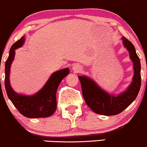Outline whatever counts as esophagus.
I'll return each instance as SVG.
<instances>
[{"label": "esophagus", "instance_id": "obj_1", "mask_svg": "<svg viewBox=\"0 0 147 147\" xmlns=\"http://www.w3.org/2000/svg\"><path fill=\"white\" fill-rule=\"evenodd\" d=\"M72 69H73L74 72H79L82 69V67H80L79 64H75V65H74L73 67H72Z\"/></svg>", "mask_w": 147, "mask_h": 147}]
</instances>
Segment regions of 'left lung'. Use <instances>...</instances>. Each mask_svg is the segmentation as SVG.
<instances>
[{"instance_id":"1","label":"left lung","mask_w":147,"mask_h":147,"mask_svg":"<svg viewBox=\"0 0 147 147\" xmlns=\"http://www.w3.org/2000/svg\"><path fill=\"white\" fill-rule=\"evenodd\" d=\"M133 63L134 74L130 86L120 94H111L86 76H79L83 97L87 105L94 113L105 116L117 115L125 109L136 99L141 87V64L135 47L126 38H121Z\"/></svg>"}]
</instances>
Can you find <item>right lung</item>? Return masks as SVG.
<instances>
[{"label": "right lung", "mask_w": 147, "mask_h": 147, "mask_svg": "<svg viewBox=\"0 0 147 147\" xmlns=\"http://www.w3.org/2000/svg\"><path fill=\"white\" fill-rule=\"evenodd\" d=\"M25 42L24 36L11 47L5 65V87L7 97L14 106L25 117L47 118L56 111V93L59 83L69 73V68L60 69L52 74L41 89L32 95L19 94L12 89L10 82V67L15 59V50L21 48Z\"/></svg>", "instance_id": "right-lung-1"}]
</instances>
